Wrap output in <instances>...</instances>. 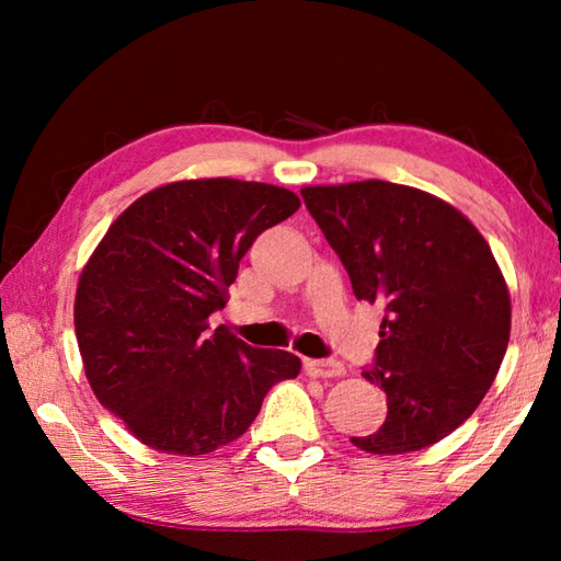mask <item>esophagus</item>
Wrapping results in <instances>:
<instances>
[{
    "label": "esophagus",
    "instance_id": "esophagus-1",
    "mask_svg": "<svg viewBox=\"0 0 561 561\" xmlns=\"http://www.w3.org/2000/svg\"><path fill=\"white\" fill-rule=\"evenodd\" d=\"M304 371L311 378H339L344 376V364L336 358H307L304 360Z\"/></svg>",
    "mask_w": 561,
    "mask_h": 561
}]
</instances>
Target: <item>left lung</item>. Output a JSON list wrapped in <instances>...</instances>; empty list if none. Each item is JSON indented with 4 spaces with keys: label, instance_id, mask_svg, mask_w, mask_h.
Segmentation results:
<instances>
[{
    "label": "left lung",
    "instance_id": "8db88e82",
    "mask_svg": "<svg viewBox=\"0 0 561 561\" xmlns=\"http://www.w3.org/2000/svg\"><path fill=\"white\" fill-rule=\"evenodd\" d=\"M358 301L378 304L381 428L351 438L374 455L443 440L474 413L500 371L512 304L490 244L458 207L417 187L360 180L301 187Z\"/></svg>",
    "mask_w": 561,
    "mask_h": 561
}]
</instances>
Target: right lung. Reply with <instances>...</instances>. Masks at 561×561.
<instances>
[{"mask_svg": "<svg viewBox=\"0 0 561 561\" xmlns=\"http://www.w3.org/2000/svg\"><path fill=\"white\" fill-rule=\"evenodd\" d=\"M299 205L267 183L178 180L140 195L93 250L73 304L83 371L148 448L185 458L222 448L274 383L299 376L289 351L210 329L257 234Z\"/></svg>", "mask_w": 561, "mask_h": 561, "instance_id": "right-lung-1", "label": "right lung"}]
</instances>
